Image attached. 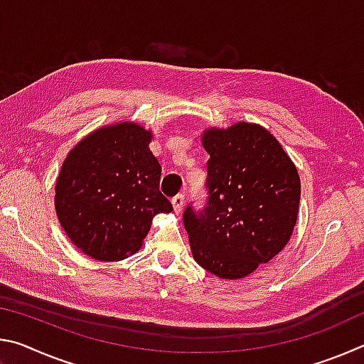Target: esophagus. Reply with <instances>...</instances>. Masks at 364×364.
<instances>
[{
  "label": "esophagus",
  "mask_w": 364,
  "mask_h": 364,
  "mask_svg": "<svg viewBox=\"0 0 364 364\" xmlns=\"http://www.w3.org/2000/svg\"><path fill=\"white\" fill-rule=\"evenodd\" d=\"M171 205H173V210L176 215H180L183 212V205H184V196L183 194H176L173 199H171Z\"/></svg>",
  "instance_id": "34e87169"
}]
</instances>
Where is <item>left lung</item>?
<instances>
[{
	"label": "left lung",
	"instance_id": "8db88e82",
	"mask_svg": "<svg viewBox=\"0 0 364 364\" xmlns=\"http://www.w3.org/2000/svg\"><path fill=\"white\" fill-rule=\"evenodd\" d=\"M207 204L183 213L191 252L221 279H241L268 263L292 236L300 178L273 134L257 123L208 128Z\"/></svg>",
	"mask_w": 364,
	"mask_h": 364
}]
</instances>
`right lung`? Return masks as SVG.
<instances>
[{"mask_svg": "<svg viewBox=\"0 0 364 364\" xmlns=\"http://www.w3.org/2000/svg\"><path fill=\"white\" fill-rule=\"evenodd\" d=\"M152 133L133 122L97 128L65 157L54 205L60 226L77 247L100 262L138 252L157 213L173 210L159 191Z\"/></svg>", "mask_w": 364, "mask_h": 364, "instance_id": "right-lung-1", "label": "right lung"}]
</instances>
